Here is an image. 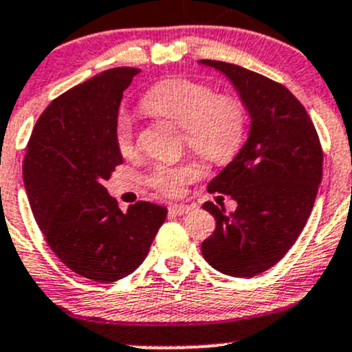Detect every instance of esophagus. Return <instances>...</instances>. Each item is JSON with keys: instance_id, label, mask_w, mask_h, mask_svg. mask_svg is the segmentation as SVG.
I'll use <instances>...</instances> for the list:
<instances>
[{"instance_id": "esophagus-1", "label": "esophagus", "mask_w": 352, "mask_h": 352, "mask_svg": "<svg viewBox=\"0 0 352 352\" xmlns=\"http://www.w3.org/2000/svg\"><path fill=\"white\" fill-rule=\"evenodd\" d=\"M190 206L189 204H172L168 208V212L172 216H180V214H187L190 211Z\"/></svg>"}]
</instances>
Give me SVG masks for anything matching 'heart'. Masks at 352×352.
Wrapping results in <instances>:
<instances>
[{
  "label": "heart",
  "instance_id": "b5f03b06",
  "mask_svg": "<svg viewBox=\"0 0 352 352\" xmlns=\"http://www.w3.org/2000/svg\"><path fill=\"white\" fill-rule=\"evenodd\" d=\"M141 105L182 127L186 143L206 162L228 163L242 148L247 129L242 100L233 95H216L209 85L189 78H168L151 87ZM116 141L124 156L136 151V126L129 113L117 116ZM196 175L197 168L192 163H158L150 173V184L160 192L177 196L184 190V184Z\"/></svg>",
  "mask_w": 352,
  "mask_h": 352
}]
</instances>
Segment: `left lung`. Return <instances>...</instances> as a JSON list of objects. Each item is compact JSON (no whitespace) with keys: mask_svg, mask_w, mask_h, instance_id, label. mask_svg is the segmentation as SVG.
I'll use <instances>...</instances> for the list:
<instances>
[{"mask_svg":"<svg viewBox=\"0 0 352 352\" xmlns=\"http://www.w3.org/2000/svg\"><path fill=\"white\" fill-rule=\"evenodd\" d=\"M199 63L228 78L250 117L242 150L208 184L209 192L236 201V209L202 204L216 230L201 250L216 271L254 278L278 264L307 225L322 182L320 140L286 87L230 63Z\"/></svg>","mask_w":352,"mask_h":352,"instance_id":"1","label":"left lung"}]
</instances>
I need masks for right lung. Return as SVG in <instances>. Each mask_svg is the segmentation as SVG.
<instances>
[{
	"label": "right lung",
	"mask_w": 352,
	"mask_h": 352,
	"mask_svg": "<svg viewBox=\"0 0 352 352\" xmlns=\"http://www.w3.org/2000/svg\"><path fill=\"white\" fill-rule=\"evenodd\" d=\"M140 73L113 67L52 100L23 160V182L38 228L76 274L113 283L146 258L166 209L140 201L120 211L104 187L122 155L116 120L122 91Z\"/></svg>",
	"instance_id": "add662e5"
}]
</instances>
